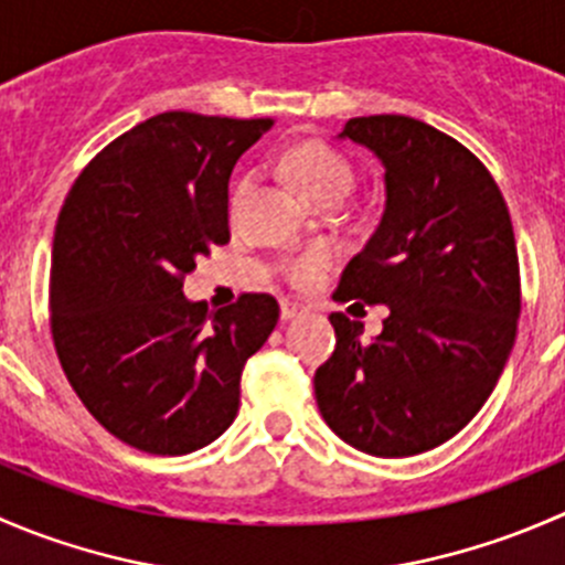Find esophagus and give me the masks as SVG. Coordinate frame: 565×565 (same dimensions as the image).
Returning <instances> with one entry per match:
<instances>
[{"mask_svg": "<svg viewBox=\"0 0 565 565\" xmlns=\"http://www.w3.org/2000/svg\"><path fill=\"white\" fill-rule=\"evenodd\" d=\"M298 315H303V306L292 303V300H281V319H295Z\"/></svg>", "mask_w": 565, "mask_h": 565, "instance_id": "34e87169", "label": "esophagus"}]
</instances>
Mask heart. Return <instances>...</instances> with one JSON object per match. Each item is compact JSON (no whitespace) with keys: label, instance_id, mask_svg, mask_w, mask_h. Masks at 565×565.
<instances>
[{"label":"heart","instance_id":"1","mask_svg":"<svg viewBox=\"0 0 565 565\" xmlns=\"http://www.w3.org/2000/svg\"><path fill=\"white\" fill-rule=\"evenodd\" d=\"M289 169L298 177V182L303 185V191L309 193L311 199L324 207V204H341L352 193L358 182V169L352 167L350 158L341 156L333 147L322 145V141H306L298 150L289 156ZM250 180L243 177L235 185V193H232V210H241L243 199H246ZM324 254H306L298 256V259H289L284 265V273L292 284H311L322 273L324 267Z\"/></svg>","mask_w":565,"mask_h":565}]
</instances>
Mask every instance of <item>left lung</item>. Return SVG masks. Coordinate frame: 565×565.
I'll use <instances>...</instances> for the list:
<instances>
[{"mask_svg":"<svg viewBox=\"0 0 565 565\" xmlns=\"http://www.w3.org/2000/svg\"><path fill=\"white\" fill-rule=\"evenodd\" d=\"M339 136L383 161L385 213L333 298L391 315L374 341L330 315L335 350L315 374L317 407L358 451L415 457L465 429L503 374L522 311L514 226L487 167L443 130L374 114Z\"/></svg>","mask_w":565,"mask_h":565,"instance_id":"obj_1","label":"left lung"}]
</instances>
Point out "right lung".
Here are the masks:
<instances>
[{
  "label": "right lung",
  "instance_id": "1",
  "mask_svg": "<svg viewBox=\"0 0 565 565\" xmlns=\"http://www.w3.org/2000/svg\"><path fill=\"white\" fill-rule=\"evenodd\" d=\"M273 119L167 111L104 147L73 182L51 250L62 372L106 431L182 457L224 435L241 374L278 322L273 295L207 311L182 295L230 243V177Z\"/></svg>",
  "mask_w": 565,
  "mask_h": 565
}]
</instances>
